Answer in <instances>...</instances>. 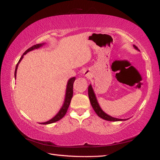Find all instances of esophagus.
Here are the masks:
<instances>
[{
	"mask_svg": "<svg viewBox=\"0 0 160 160\" xmlns=\"http://www.w3.org/2000/svg\"><path fill=\"white\" fill-rule=\"evenodd\" d=\"M84 75H85L87 78L92 77L91 70H90V69H86V70L85 71V72H84Z\"/></svg>",
	"mask_w": 160,
	"mask_h": 160,
	"instance_id": "esophagus-1",
	"label": "esophagus"
}]
</instances>
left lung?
I'll list each match as a JSON object with an SVG mask.
<instances>
[{
    "instance_id": "left-lung-1",
    "label": "left lung",
    "mask_w": 160,
    "mask_h": 160,
    "mask_svg": "<svg viewBox=\"0 0 160 160\" xmlns=\"http://www.w3.org/2000/svg\"><path fill=\"white\" fill-rule=\"evenodd\" d=\"M134 48L136 49V50H138V48L136 46L134 45ZM88 95H89V98L90 101V103H91V105L92 106V108H94V111L98 115V117H100L101 118L104 119L106 120H108V121H121V120H122V119H118V118H112L111 116H110L108 115H107L106 113L104 112L101 108H100L99 105L97 101V98H96L95 94L94 93V91H93L92 85H89V88H88Z\"/></svg>"
}]
</instances>
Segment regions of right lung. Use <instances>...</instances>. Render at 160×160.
Listing matches in <instances>:
<instances>
[{
	"instance_id": "right-lung-1",
	"label": "right lung",
	"mask_w": 160,
	"mask_h": 160,
	"mask_svg": "<svg viewBox=\"0 0 160 160\" xmlns=\"http://www.w3.org/2000/svg\"><path fill=\"white\" fill-rule=\"evenodd\" d=\"M42 44L34 45L32 46V47H31L30 48H28L27 51H25V52L24 54H23V55L21 57V58H20V59L19 60V62H18V63H17V64L16 66L15 71H14V78H16L17 70V67H18L19 63L21 62V60L22 59V58H23V57H24V55L27 54L28 52L33 50H34V49L39 48L40 46H42ZM75 80V78L73 77V78H71V79L68 80V84H67V88H66V98H65L64 103H63L62 108H61V110H59V112H58V114L56 116H55V117H54L53 118L51 119L50 120H49L48 122H43V123H40V124H51V123L55 122H57V121H59V120H61V119L63 118V116L66 115V112H67L68 106L71 103V98L72 97V94H73V90H72V88H73V83H74Z\"/></svg>"
}]
</instances>
